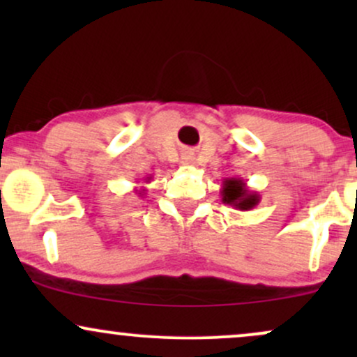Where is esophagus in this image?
Returning <instances> with one entry per match:
<instances>
[{
	"mask_svg": "<svg viewBox=\"0 0 357 357\" xmlns=\"http://www.w3.org/2000/svg\"><path fill=\"white\" fill-rule=\"evenodd\" d=\"M183 162L184 165H192V162H195V158H192V154L191 153H186L183 155Z\"/></svg>",
	"mask_w": 357,
	"mask_h": 357,
	"instance_id": "1",
	"label": "esophagus"
}]
</instances>
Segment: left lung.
<instances>
[{
	"label": "left lung",
	"instance_id": "left-lung-1",
	"mask_svg": "<svg viewBox=\"0 0 357 357\" xmlns=\"http://www.w3.org/2000/svg\"><path fill=\"white\" fill-rule=\"evenodd\" d=\"M221 202L240 211L253 210L260 203L258 191L250 190L241 178H225L221 184Z\"/></svg>",
	"mask_w": 357,
	"mask_h": 357
}]
</instances>
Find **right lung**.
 Returning <instances> with one entry per match:
<instances>
[{
  "instance_id": "1",
  "label": "right lung",
  "mask_w": 357,
  "mask_h": 357,
  "mask_svg": "<svg viewBox=\"0 0 357 357\" xmlns=\"http://www.w3.org/2000/svg\"><path fill=\"white\" fill-rule=\"evenodd\" d=\"M151 181V178H146V181L144 183H149ZM136 192L139 196H144V192H146V190H136Z\"/></svg>"
}]
</instances>
